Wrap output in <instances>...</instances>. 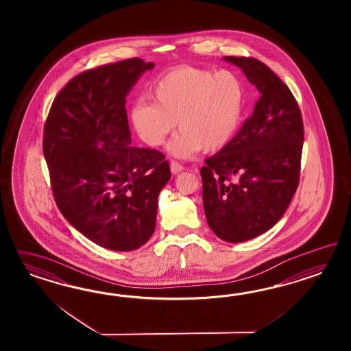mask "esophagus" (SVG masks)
<instances>
[{"mask_svg":"<svg viewBox=\"0 0 351 351\" xmlns=\"http://www.w3.org/2000/svg\"><path fill=\"white\" fill-rule=\"evenodd\" d=\"M170 169L171 172L173 173V175H176V173H179L181 171L184 170V167H182V165H180L179 162H176V160H172L170 163Z\"/></svg>","mask_w":351,"mask_h":351,"instance_id":"esophagus-1","label":"esophagus"}]
</instances>
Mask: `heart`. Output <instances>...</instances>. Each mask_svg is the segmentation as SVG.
<instances>
[{
  "label": "heart",
  "mask_w": 351,
  "mask_h": 351,
  "mask_svg": "<svg viewBox=\"0 0 351 351\" xmlns=\"http://www.w3.org/2000/svg\"><path fill=\"white\" fill-rule=\"evenodd\" d=\"M243 85L230 71L179 65L160 75L153 101H140L130 110V122L141 141L158 148L176 128L171 154L188 158L202 149L213 153L233 138L243 110Z\"/></svg>",
  "instance_id": "b5f03b06"
}]
</instances>
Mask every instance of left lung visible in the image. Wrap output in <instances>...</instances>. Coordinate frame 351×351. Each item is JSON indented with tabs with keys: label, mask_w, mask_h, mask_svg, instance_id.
<instances>
[{
	"label": "left lung",
	"mask_w": 351,
	"mask_h": 351,
	"mask_svg": "<svg viewBox=\"0 0 351 351\" xmlns=\"http://www.w3.org/2000/svg\"><path fill=\"white\" fill-rule=\"evenodd\" d=\"M239 66L260 97L254 113L201 169L207 223L220 239L245 242L286 213L300 178L304 125L288 86L255 58L225 56Z\"/></svg>",
	"instance_id": "8db88e82"
}]
</instances>
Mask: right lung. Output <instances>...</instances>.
<instances>
[{
	"mask_svg": "<svg viewBox=\"0 0 351 351\" xmlns=\"http://www.w3.org/2000/svg\"><path fill=\"white\" fill-rule=\"evenodd\" d=\"M153 68L134 58L75 75L53 99L43 130L58 208L86 238L113 251L148 242L171 178L160 152L131 147L126 96Z\"/></svg>",
	"mask_w": 351,
	"mask_h": 351,
	"instance_id": "add662e5",
	"label": "right lung"
}]
</instances>
